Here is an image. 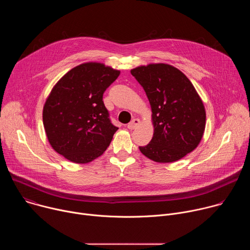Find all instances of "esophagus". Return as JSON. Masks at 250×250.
<instances>
[{"instance_id":"obj_1","label":"esophagus","mask_w":250,"mask_h":250,"mask_svg":"<svg viewBox=\"0 0 250 250\" xmlns=\"http://www.w3.org/2000/svg\"><path fill=\"white\" fill-rule=\"evenodd\" d=\"M139 124H140V121H139L138 119H133V120L127 125V128H128V129H134Z\"/></svg>"}]
</instances>
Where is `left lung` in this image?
<instances>
[{
  "label": "left lung",
  "instance_id": "1",
  "mask_svg": "<svg viewBox=\"0 0 250 250\" xmlns=\"http://www.w3.org/2000/svg\"><path fill=\"white\" fill-rule=\"evenodd\" d=\"M130 73L148 98L154 126L152 139L139 146L140 152L159 163L174 162L192 152L204 134L206 111L191 81L165 63L138 66Z\"/></svg>",
  "mask_w": 250,
  "mask_h": 250
}]
</instances>
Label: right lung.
I'll return each instance as SVG.
<instances>
[{
	"instance_id": "add662e5",
	"label": "right lung",
	"mask_w": 250,
	"mask_h": 250,
	"mask_svg": "<svg viewBox=\"0 0 250 250\" xmlns=\"http://www.w3.org/2000/svg\"><path fill=\"white\" fill-rule=\"evenodd\" d=\"M103 63L71 69L55 84L43 106V125L52 148L74 163L101 156L118 127L109 118L103 94L120 75Z\"/></svg>"
}]
</instances>
